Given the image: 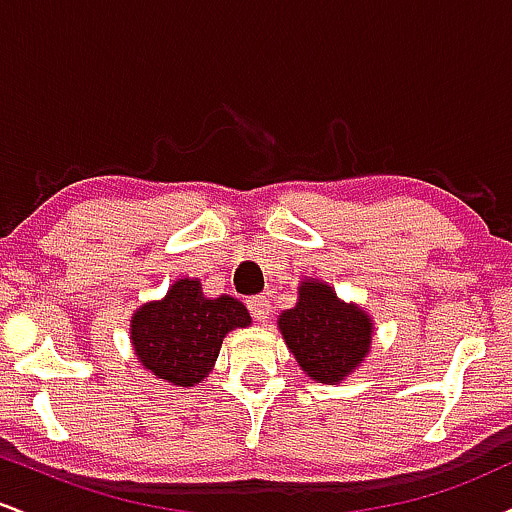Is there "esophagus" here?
<instances>
[{
    "mask_svg": "<svg viewBox=\"0 0 512 512\" xmlns=\"http://www.w3.org/2000/svg\"><path fill=\"white\" fill-rule=\"evenodd\" d=\"M248 308H250V313L257 322H264L269 317V310H272V305H269L267 296H252L248 301Z\"/></svg>",
    "mask_w": 512,
    "mask_h": 512,
    "instance_id": "34e87169",
    "label": "esophagus"
}]
</instances>
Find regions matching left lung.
Listing matches in <instances>:
<instances>
[{"mask_svg": "<svg viewBox=\"0 0 512 512\" xmlns=\"http://www.w3.org/2000/svg\"><path fill=\"white\" fill-rule=\"evenodd\" d=\"M375 322L358 303H346L327 281L305 276L296 305L276 317L281 337L310 380L339 385L366 361Z\"/></svg>", "mask_w": 512, "mask_h": 512, "instance_id": "1", "label": "left lung"}]
</instances>
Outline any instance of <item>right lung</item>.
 I'll return each mask as SVG.
<instances>
[{
    "instance_id": "1",
    "label": "right lung",
    "mask_w": 512,
    "mask_h": 512,
    "mask_svg": "<svg viewBox=\"0 0 512 512\" xmlns=\"http://www.w3.org/2000/svg\"><path fill=\"white\" fill-rule=\"evenodd\" d=\"M238 298L204 296L202 281L180 276L158 301L142 303L129 320V342L142 368L173 387L202 383L214 370L228 332L250 327Z\"/></svg>"
}]
</instances>
